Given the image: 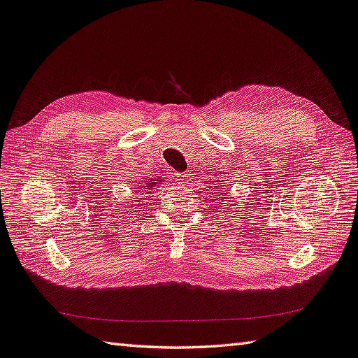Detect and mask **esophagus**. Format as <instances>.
<instances>
[{
	"label": "esophagus",
	"mask_w": 358,
	"mask_h": 358,
	"mask_svg": "<svg viewBox=\"0 0 358 358\" xmlns=\"http://www.w3.org/2000/svg\"><path fill=\"white\" fill-rule=\"evenodd\" d=\"M188 180H189V176H188L187 173H179L178 176H176V184H178V185H180V187L187 185V184H188Z\"/></svg>",
	"instance_id": "34e87169"
}]
</instances>
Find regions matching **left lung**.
I'll return each instance as SVG.
<instances>
[{
  "mask_svg": "<svg viewBox=\"0 0 358 358\" xmlns=\"http://www.w3.org/2000/svg\"><path fill=\"white\" fill-rule=\"evenodd\" d=\"M220 188H222L223 193H219V191H217V193H215V199H214V200H215L217 203H222V202H223V197H222V196H223V194H226V191L229 189V188H228V189L223 188V185H220Z\"/></svg>",
  "mask_w": 358,
  "mask_h": 358,
  "instance_id": "obj_1",
  "label": "left lung"
}]
</instances>
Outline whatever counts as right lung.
I'll return each instance as SVG.
<instances>
[{
  "label": "right lung",
  "mask_w": 358,
  "mask_h": 358,
  "mask_svg": "<svg viewBox=\"0 0 358 358\" xmlns=\"http://www.w3.org/2000/svg\"><path fill=\"white\" fill-rule=\"evenodd\" d=\"M145 185H148L147 187H145ZM153 185H155V182H152V179H150V180H147V184H143V185H141V188H138V189H139V191H141V189H143V191H145V189L152 188Z\"/></svg>",
  "instance_id": "right-lung-1"
}]
</instances>
